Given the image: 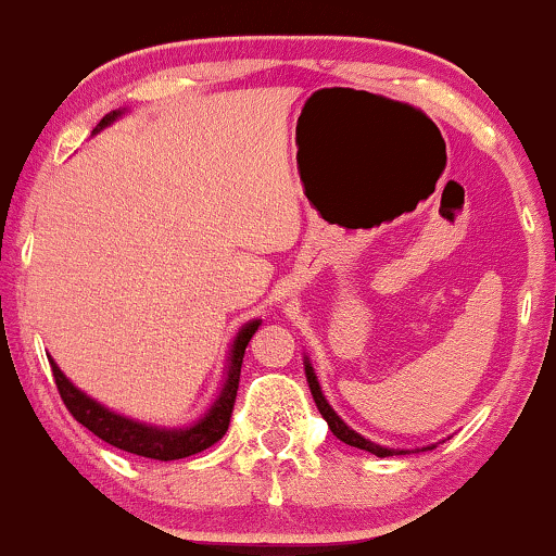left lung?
Instances as JSON below:
<instances>
[{"instance_id":"left-lung-1","label":"left lung","mask_w":556,"mask_h":556,"mask_svg":"<svg viewBox=\"0 0 556 556\" xmlns=\"http://www.w3.org/2000/svg\"><path fill=\"white\" fill-rule=\"evenodd\" d=\"M305 375H307V384H311V392H313L315 405H318L320 416L326 418V424H328L330 431H333L336 439H341L343 444H349V446H356V448H364V452H371L375 456H392V454H395V452H392V448H384V446H379V444H371V441L364 439V435H359L356 431H351V428H349L346 424H343V420H341L339 416H336L333 407H330V405L326 403V397H323L318 379H315L313 367H311V364H307V362H305Z\"/></svg>"}]
</instances>
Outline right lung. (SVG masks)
I'll return each mask as SVG.
<instances>
[{
	"label": "right lung",
	"instance_id": "add662e5",
	"mask_svg": "<svg viewBox=\"0 0 556 556\" xmlns=\"http://www.w3.org/2000/svg\"><path fill=\"white\" fill-rule=\"evenodd\" d=\"M117 115H121V112H110V115H104L100 128L110 125ZM256 328H258V320L243 326L241 333L236 336L233 351H230L228 379L226 384H223L220 397L215 400L213 407H210L207 416L202 418L200 424H194L192 428H179V431H161V428L140 426V424H132L128 418L104 410L102 405H97L94 400H89L84 392L76 390L74 384L63 377V371L55 367L53 359L48 362H51L55 388H59L63 405L68 407V413H72L84 428H89L91 433L100 435V439L108 441L110 446L123 448V452L128 454L149 456V459H159V462H172V459H185V456H192L197 452H205L207 446L217 444V441L226 435L230 426V416H233L238 382H241L243 354H245V346H249L251 336L256 333Z\"/></svg>",
	"mask_w": 556,
	"mask_h": 556
}]
</instances>
